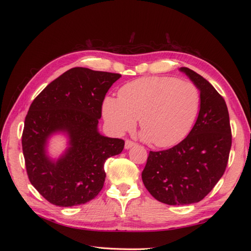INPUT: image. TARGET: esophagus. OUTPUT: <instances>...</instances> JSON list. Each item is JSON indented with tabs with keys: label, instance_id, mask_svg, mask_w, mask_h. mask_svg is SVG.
<instances>
[{
	"label": "esophagus",
	"instance_id": "obj_1",
	"mask_svg": "<svg viewBox=\"0 0 251 251\" xmlns=\"http://www.w3.org/2000/svg\"><path fill=\"white\" fill-rule=\"evenodd\" d=\"M135 146H136L135 142H132V141H130V140H126V141H125V149H126V150H128V149H130V148H132V147H135Z\"/></svg>",
	"mask_w": 251,
	"mask_h": 251
}]
</instances>
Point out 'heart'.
Wrapping results in <instances>:
<instances>
[{
	"label": "heart",
	"instance_id": "b5f03b06",
	"mask_svg": "<svg viewBox=\"0 0 251 251\" xmlns=\"http://www.w3.org/2000/svg\"><path fill=\"white\" fill-rule=\"evenodd\" d=\"M200 104V90L192 82L150 76L125 84L117 93V99L106 97L102 114L116 134L131 129L139 119L142 139L168 148L189 135Z\"/></svg>",
	"mask_w": 251,
	"mask_h": 251
}]
</instances>
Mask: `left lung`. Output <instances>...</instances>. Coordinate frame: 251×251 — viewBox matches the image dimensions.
<instances>
[{"mask_svg": "<svg viewBox=\"0 0 251 251\" xmlns=\"http://www.w3.org/2000/svg\"><path fill=\"white\" fill-rule=\"evenodd\" d=\"M179 70L200 90L199 116L177 146L150 151L141 175L150 194L167 205H189L204 199L225 174L232 146L225 99L200 74L185 67Z\"/></svg>", "mask_w": 251, "mask_h": 251, "instance_id": "1", "label": "left lung"}]
</instances>
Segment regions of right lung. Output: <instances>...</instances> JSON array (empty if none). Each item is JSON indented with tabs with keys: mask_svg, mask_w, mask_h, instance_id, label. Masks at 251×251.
Masks as SVG:
<instances>
[{
	"mask_svg": "<svg viewBox=\"0 0 251 251\" xmlns=\"http://www.w3.org/2000/svg\"><path fill=\"white\" fill-rule=\"evenodd\" d=\"M122 75L76 67L42 90L25 120L23 152L31 184L52 205H82L98 195L104 183V162L120 154L125 142L98 131L102 102ZM62 133L68 148L51 159L47 145Z\"/></svg>",
	"mask_w": 251,
	"mask_h": 251,
	"instance_id": "add662e5",
	"label": "right lung"
}]
</instances>
